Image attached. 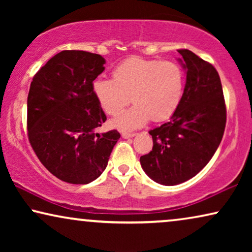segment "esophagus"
Returning <instances> with one entry per match:
<instances>
[{"label":"esophagus","instance_id":"obj_1","mask_svg":"<svg viewBox=\"0 0 252 252\" xmlns=\"http://www.w3.org/2000/svg\"><path fill=\"white\" fill-rule=\"evenodd\" d=\"M136 134L135 133H127V132H122V136L124 139H129V137H134Z\"/></svg>","mask_w":252,"mask_h":252}]
</instances>
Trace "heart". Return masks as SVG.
Returning a JSON list of instances; mask_svg holds the SVG:
<instances>
[{
    "label": "heart",
    "mask_w": 252,
    "mask_h": 252,
    "mask_svg": "<svg viewBox=\"0 0 252 252\" xmlns=\"http://www.w3.org/2000/svg\"><path fill=\"white\" fill-rule=\"evenodd\" d=\"M185 84V72L175 62L130 57L113 70L112 79H95L92 88L108 115L118 113L132 96L135 104L112 120L117 128L130 130L150 119L164 122L171 118L180 105Z\"/></svg>",
    "instance_id": "b5f03b06"
}]
</instances>
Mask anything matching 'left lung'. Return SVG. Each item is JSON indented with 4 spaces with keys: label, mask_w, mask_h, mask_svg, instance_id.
<instances>
[{
    "label": "left lung",
    "mask_w": 252,
    "mask_h": 252,
    "mask_svg": "<svg viewBox=\"0 0 252 252\" xmlns=\"http://www.w3.org/2000/svg\"><path fill=\"white\" fill-rule=\"evenodd\" d=\"M178 51L187 74L184 96L170 122L150 130L153 150L140 158L148 177L164 186L182 184L201 172L218 149L226 126L218 72L192 51Z\"/></svg>",
    "instance_id": "1"
}]
</instances>
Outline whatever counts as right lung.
I'll return each mask as SVG.
<instances>
[{
    "label": "right lung",
    "mask_w": 252,
    "mask_h": 252,
    "mask_svg": "<svg viewBox=\"0 0 252 252\" xmlns=\"http://www.w3.org/2000/svg\"><path fill=\"white\" fill-rule=\"evenodd\" d=\"M104 64L101 55L63 50L31 82L30 143L43 166L68 184L86 185L97 179L120 137L116 129L98 132L106 116L92 86Z\"/></svg>",
    "instance_id": "right-lung-1"
}]
</instances>
